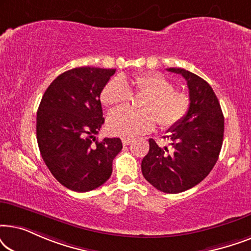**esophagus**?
Instances as JSON below:
<instances>
[{
    "label": "esophagus",
    "instance_id": "obj_1",
    "mask_svg": "<svg viewBox=\"0 0 251 251\" xmlns=\"http://www.w3.org/2000/svg\"><path fill=\"white\" fill-rule=\"evenodd\" d=\"M131 143H132V139H130V138H122V144L125 146L129 145V144H131Z\"/></svg>",
    "mask_w": 251,
    "mask_h": 251
}]
</instances>
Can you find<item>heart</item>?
<instances>
[{"label":"heart","mask_w":251,"mask_h":251,"mask_svg":"<svg viewBox=\"0 0 251 251\" xmlns=\"http://www.w3.org/2000/svg\"><path fill=\"white\" fill-rule=\"evenodd\" d=\"M174 83L160 73H143L128 81L114 77L101 90L100 100L106 107L126 105L133 94L145 95L138 102L139 111L120 108L107 119V129L120 137H136L149 132L155 121L161 129L179 125L190 112L191 97L187 92L174 90Z\"/></svg>","instance_id":"b5f03b06"}]
</instances>
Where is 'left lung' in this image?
Here are the masks:
<instances>
[{
    "label": "left lung",
    "mask_w": 251,
    "mask_h": 251,
    "mask_svg": "<svg viewBox=\"0 0 251 251\" xmlns=\"http://www.w3.org/2000/svg\"><path fill=\"white\" fill-rule=\"evenodd\" d=\"M167 71L186 80L190 112L179 125L169 129L170 147L161 149L150 138L142 173L156 190L176 194L201 183L217 162L224 137V115L208 82L183 68Z\"/></svg>",
    "instance_id": "1"
}]
</instances>
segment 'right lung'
<instances>
[{
	"label": "right lung",
	"mask_w": 251,
	"mask_h": 251,
	"mask_svg": "<svg viewBox=\"0 0 251 251\" xmlns=\"http://www.w3.org/2000/svg\"><path fill=\"white\" fill-rule=\"evenodd\" d=\"M115 70L76 67L64 72L44 92L36 115L40 153L50 173L68 190L89 192L112 175L120 138L96 140L105 119L100 94Z\"/></svg>",
	"instance_id": "add662e5"
}]
</instances>
